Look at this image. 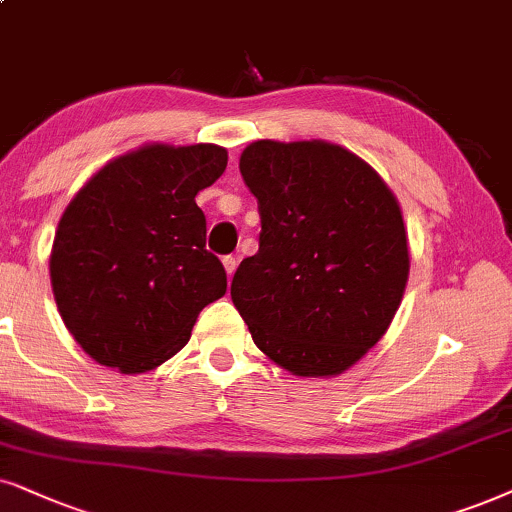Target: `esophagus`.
Masks as SVG:
<instances>
[{
    "label": "esophagus",
    "mask_w": 512,
    "mask_h": 512,
    "mask_svg": "<svg viewBox=\"0 0 512 512\" xmlns=\"http://www.w3.org/2000/svg\"><path fill=\"white\" fill-rule=\"evenodd\" d=\"M222 262H224V269H226V274H229V276H234V271H236V267H238V260H236V257H234V255H226Z\"/></svg>",
    "instance_id": "esophagus-1"
}]
</instances>
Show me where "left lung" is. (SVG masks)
I'll use <instances>...</instances> for the list:
<instances>
[{"label": "left lung", "instance_id": "left-lung-1", "mask_svg": "<svg viewBox=\"0 0 512 512\" xmlns=\"http://www.w3.org/2000/svg\"><path fill=\"white\" fill-rule=\"evenodd\" d=\"M260 250L231 281L255 345L293 375H338L383 338L409 278L394 193L328 141L262 139L241 155Z\"/></svg>", "mask_w": 512, "mask_h": 512}]
</instances>
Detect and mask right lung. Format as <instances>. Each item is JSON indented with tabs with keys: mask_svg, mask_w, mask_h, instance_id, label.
Masks as SVG:
<instances>
[{
	"mask_svg": "<svg viewBox=\"0 0 512 512\" xmlns=\"http://www.w3.org/2000/svg\"><path fill=\"white\" fill-rule=\"evenodd\" d=\"M226 160L215 144L141 146L70 200L51 248V288L70 335L101 366H160L189 342L200 309L226 293L196 205Z\"/></svg>",
	"mask_w": 512,
	"mask_h": 512,
	"instance_id": "add662e5",
	"label": "right lung"
}]
</instances>
